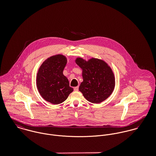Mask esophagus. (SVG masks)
<instances>
[{"instance_id": "esophagus-1", "label": "esophagus", "mask_w": 156, "mask_h": 156, "mask_svg": "<svg viewBox=\"0 0 156 156\" xmlns=\"http://www.w3.org/2000/svg\"><path fill=\"white\" fill-rule=\"evenodd\" d=\"M74 90L75 91H77V90H79V87H74Z\"/></svg>"}]
</instances>
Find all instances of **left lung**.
I'll return each instance as SVG.
<instances>
[{"label": "left lung", "mask_w": 156, "mask_h": 156, "mask_svg": "<svg viewBox=\"0 0 156 156\" xmlns=\"http://www.w3.org/2000/svg\"><path fill=\"white\" fill-rule=\"evenodd\" d=\"M82 69L83 81L79 90L90 103H100L107 99L113 91L115 79L111 68L104 61L91 58L86 61L81 58L75 60Z\"/></svg>", "instance_id": "obj_1"}]
</instances>
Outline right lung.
I'll use <instances>...</instances> for the list:
<instances>
[{"mask_svg":"<svg viewBox=\"0 0 156 156\" xmlns=\"http://www.w3.org/2000/svg\"><path fill=\"white\" fill-rule=\"evenodd\" d=\"M67 62L65 56L56 55L47 58L38 71L37 89L45 100L51 104L62 103L73 91L68 79L63 74Z\"/></svg>","mask_w":156,"mask_h":156,"instance_id":"obj_1","label":"right lung"}]
</instances>
